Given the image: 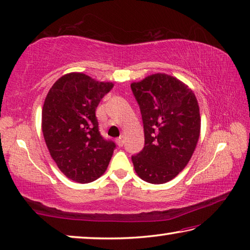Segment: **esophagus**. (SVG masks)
<instances>
[{
  "mask_svg": "<svg viewBox=\"0 0 250 250\" xmlns=\"http://www.w3.org/2000/svg\"><path fill=\"white\" fill-rule=\"evenodd\" d=\"M116 143H117V145H118V146H120V147H122L123 146V145H124V136H120V137H118L117 138V140H116Z\"/></svg>",
  "mask_w": 250,
  "mask_h": 250,
  "instance_id": "34e87169",
  "label": "esophagus"
}]
</instances>
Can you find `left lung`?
Segmentation results:
<instances>
[{
    "instance_id": "obj_1",
    "label": "left lung",
    "mask_w": 250,
    "mask_h": 250,
    "mask_svg": "<svg viewBox=\"0 0 250 250\" xmlns=\"http://www.w3.org/2000/svg\"><path fill=\"white\" fill-rule=\"evenodd\" d=\"M130 88L140 105L145 137L144 148L132 156L135 172L148 183L171 181L189 163L200 136L195 95L167 74L147 76Z\"/></svg>"
}]
</instances>
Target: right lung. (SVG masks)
<instances>
[{"label":"right lung","instance_id":"1","mask_svg":"<svg viewBox=\"0 0 250 250\" xmlns=\"http://www.w3.org/2000/svg\"><path fill=\"white\" fill-rule=\"evenodd\" d=\"M114 87L82 72H70L50 88L42 107V133L50 155L68 179L89 183L105 173L114 142L98 129L96 108Z\"/></svg>","mask_w":250,"mask_h":250}]
</instances>
